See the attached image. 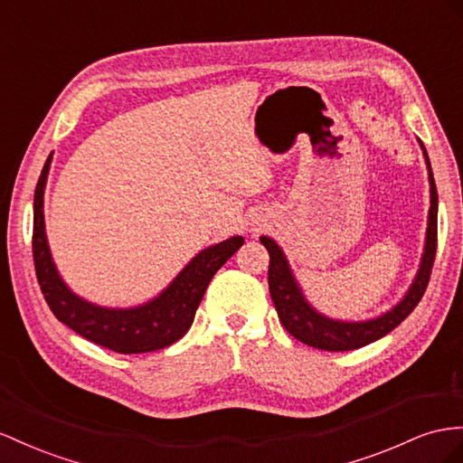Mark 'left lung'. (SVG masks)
<instances>
[{
  "label": "left lung",
  "instance_id": "1",
  "mask_svg": "<svg viewBox=\"0 0 463 463\" xmlns=\"http://www.w3.org/2000/svg\"><path fill=\"white\" fill-rule=\"evenodd\" d=\"M424 159L429 167V181H430V210H429V228H427V241H424V253L420 259V267L417 277L411 284V288L403 296L402 302L383 316L368 321H339L319 314L316 307H311L306 296L302 294L294 274L288 267L282 249L270 237L262 235L260 243L267 247L270 255L269 265V290L274 302V307L279 311L280 323L298 341H302L307 346L321 348V351L341 353V351H354V348L366 346L373 341L382 339L383 335L393 331L411 311L417 307L420 298L427 290L430 280V272L436 257V241H439V193L430 169V159L427 149L419 140Z\"/></svg>",
  "mask_w": 463,
  "mask_h": 463
}]
</instances>
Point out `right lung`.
I'll return each instance as SVG.
<instances>
[{
    "label": "right lung",
    "mask_w": 463,
    "mask_h": 463,
    "mask_svg": "<svg viewBox=\"0 0 463 463\" xmlns=\"http://www.w3.org/2000/svg\"><path fill=\"white\" fill-rule=\"evenodd\" d=\"M50 161L52 154L48 156L34 189L33 259L41 290L56 319L83 339L120 354L152 353L179 341L191 329L212 277L243 245V237L233 235L226 241L204 249L173 279L164 292L149 299L147 304L127 309L95 306L68 288L50 255L43 212Z\"/></svg>",
    "instance_id": "right-lung-1"
}]
</instances>
